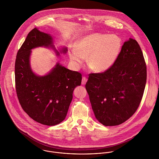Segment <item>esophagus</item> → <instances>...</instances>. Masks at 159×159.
Here are the masks:
<instances>
[{
	"mask_svg": "<svg viewBox=\"0 0 159 159\" xmlns=\"http://www.w3.org/2000/svg\"><path fill=\"white\" fill-rule=\"evenodd\" d=\"M87 81H88V79H87L86 77H83V78H82V81H81V84H83V85H84V84L86 83Z\"/></svg>",
	"mask_w": 159,
	"mask_h": 159,
	"instance_id": "obj_1",
	"label": "esophagus"
}]
</instances>
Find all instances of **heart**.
Masks as SVG:
<instances>
[{
    "label": "heart",
    "mask_w": 159,
    "mask_h": 159,
    "mask_svg": "<svg viewBox=\"0 0 159 159\" xmlns=\"http://www.w3.org/2000/svg\"><path fill=\"white\" fill-rule=\"evenodd\" d=\"M122 49L121 39L116 35L99 33L90 34L80 40L72 49L70 60L80 67L87 57V64L95 72H103L111 68Z\"/></svg>",
    "instance_id": "b5f03b06"
}]
</instances>
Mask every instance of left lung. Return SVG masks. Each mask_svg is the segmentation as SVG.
<instances>
[{"label": "left lung", "instance_id": "8db88e82", "mask_svg": "<svg viewBox=\"0 0 159 159\" xmlns=\"http://www.w3.org/2000/svg\"><path fill=\"white\" fill-rule=\"evenodd\" d=\"M146 78L143 52L136 40L130 39L111 68L89 75L86 89L97 119L105 126L128 120L139 106Z\"/></svg>", "mask_w": 159, "mask_h": 159}]
</instances>
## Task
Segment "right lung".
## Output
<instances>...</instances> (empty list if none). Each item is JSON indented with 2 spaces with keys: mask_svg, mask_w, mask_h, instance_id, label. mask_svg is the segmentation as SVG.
<instances>
[{
  "mask_svg": "<svg viewBox=\"0 0 159 159\" xmlns=\"http://www.w3.org/2000/svg\"><path fill=\"white\" fill-rule=\"evenodd\" d=\"M39 46L52 45L49 34L32 29L27 35L16 55L15 66L17 97L23 110L35 121L52 126L62 122L68 112L74 89L80 86L82 75L57 63L55 67L43 76L31 70L29 58L31 49ZM67 48L62 52L66 53Z\"/></svg>",
  "mask_w": 159,
  "mask_h": 159,
  "instance_id": "right-lung-1",
  "label": "right lung"
}]
</instances>
